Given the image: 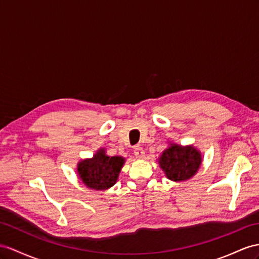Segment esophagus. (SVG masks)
Returning a JSON list of instances; mask_svg holds the SVG:
<instances>
[{
  "label": "esophagus",
  "instance_id": "esophagus-1",
  "mask_svg": "<svg viewBox=\"0 0 259 259\" xmlns=\"http://www.w3.org/2000/svg\"><path fill=\"white\" fill-rule=\"evenodd\" d=\"M135 155L136 157L138 158V160H142V158H144V151L142 148H139V147H136L135 148Z\"/></svg>",
  "mask_w": 259,
  "mask_h": 259
}]
</instances>
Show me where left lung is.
I'll list each match as a JSON object with an SVG mask.
<instances>
[{
  "mask_svg": "<svg viewBox=\"0 0 259 259\" xmlns=\"http://www.w3.org/2000/svg\"><path fill=\"white\" fill-rule=\"evenodd\" d=\"M157 162L169 181L184 182L197 174L202 164V155L194 145L169 142Z\"/></svg>",
  "mask_w": 259,
  "mask_h": 259,
  "instance_id": "8db88e82",
  "label": "left lung"
}]
</instances>
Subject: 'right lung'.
I'll return each mask as SVG.
<instances>
[{"label":"right lung","instance_id":"1","mask_svg":"<svg viewBox=\"0 0 259 259\" xmlns=\"http://www.w3.org/2000/svg\"><path fill=\"white\" fill-rule=\"evenodd\" d=\"M124 162V157L109 156L106 150L101 148L93 157L84 158L77 163V175L88 188L106 190L117 183Z\"/></svg>","mask_w":259,"mask_h":259}]
</instances>
